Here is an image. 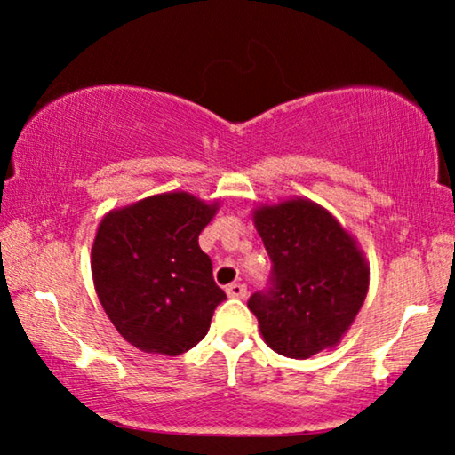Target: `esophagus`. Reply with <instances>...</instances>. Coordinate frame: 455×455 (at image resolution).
<instances>
[{
  "label": "esophagus",
  "instance_id": "obj_1",
  "mask_svg": "<svg viewBox=\"0 0 455 455\" xmlns=\"http://www.w3.org/2000/svg\"><path fill=\"white\" fill-rule=\"evenodd\" d=\"M226 291H228L229 298H246V285L244 283H229Z\"/></svg>",
  "mask_w": 455,
  "mask_h": 455
}]
</instances>
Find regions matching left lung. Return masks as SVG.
<instances>
[{"instance_id":"left-lung-1","label":"left lung","mask_w":455,"mask_h":455,"mask_svg":"<svg viewBox=\"0 0 455 455\" xmlns=\"http://www.w3.org/2000/svg\"><path fill=\"white\" fill-rule=\"evenodd\" d=\"M271 259L267 288L248 298L267 344L310 358L347 331L369 290V267L344 228L319 204L285 201L254 215Z\"/></svg>"}]
</instances>
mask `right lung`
<instances>
[{
  "label": "right lung",
  "mask_w": 455,
  "mask_h": 455,
  "mask_svg": "<svg viewBox=\"0 0 455 455\" xmlns=\"http://www.w3.org/2000/svg\"><path fill=\"white\" fill-rule=\"evenodd\" d=\"M215 215L186 192L111 211L92 244L99 300L120 335L142 352L178 356L209 331L226 291L198 234Z\"/></svg>",
  "instance_id": "right-lung-1"
}]
</instances>
